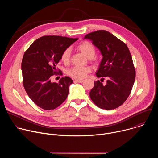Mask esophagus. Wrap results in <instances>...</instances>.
<instances>
[{"instance_id":"esophagus-1","label":"esophagus","mask_w":158,"mask_h":158,"mask_svg":"<svg viewBox=\"0 0 158 158\" xmlns=\"http://www.w3.org/2000/svg\"><path fill=\"white\" fill-rule=\"evenodd\" d=\"M76 82H79V83H82V82H83V81H84V80H79V79H76L75 81H74Z\"/></svg>"}]
</instances>
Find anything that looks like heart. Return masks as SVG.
<instances>
[{
    "instance_id": "1",
    "label": "heart",
    "mask_w": 158,
    "mask_h": 158,
    "mask_svg": "<svg viewBox=\"0 0 158 158\" xmlns=\"http://www.w3.org/2000/svg\"><path fill=\"white\" fill-rule=\"evenodd\" d=\"M77 49L89 59H93L96 54V49L94 45L88 41H83L81 42L77 46ZM70 49L69 48L66 49L62 53L60 59L64 63L67 64L70 60ZM90 71H91V69L87 67L75 66L69 69L67 71V73L73 78L82 79L84 78Z\"/></svg>"
}]
</instances>
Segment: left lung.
<instances>
[{
    "label": "left lung",
    "mask_w": 158,
    "mask_h": 158,
    "mask_svg": "<svg viewBox=\"0 0 158 158\" xmlns=\"http://www.w3.org/2000/svg\"><path fill=\"white\" fill-rule=\"evenodd\" d=\"M84 39L91 40L100 51L102 59L96 74L101 81L107 79L105 85L94 81L90 98L101 109H114L127 99L134 82L136 71L129 50L125 43L106 31L89 33Z\"/></svg>",
    "instance_id": "obj_1"
}]
</instances>
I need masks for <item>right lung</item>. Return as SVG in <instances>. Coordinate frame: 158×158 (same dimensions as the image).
<instances>
[{
    "instance_id": "add662e5",
    "label": "right lung",
    "mask_w": 158,
    "mask_h": 158,
    "mask_svg": "<svg viewBox=\"0 0 158 158\" xmlns=\"http://www.w3.org/2000/svg\"><path fill=\"white\" fill-rule=\"evenodd\" d=\"M77 40L43 36L35 40L25 52L21 65L23 85L29 97L40 108L54 109L68 96L69 86L73 82L70 77H62L59 83L52 82L51 79L57 74L56 67L63 51Z\"/></svg>"
}]
</instances>
